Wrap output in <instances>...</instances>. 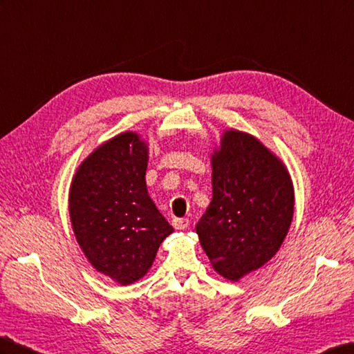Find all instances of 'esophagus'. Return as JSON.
Masks as SVG:
<instances>
[{"label":"esophagus","instance_id":"34e87169","mask_svg":"<svg viewBox=\"0 0 354 354\" xmlns=\"http://www.w3.org/2000/svg\"><path fill=\"white\" fill-rule=\"evenodd\" d=\"M172 227L176 230H186L189 227V219H174L172 221Z\"/></svg>","mask_w":354,"mask_h":354}]
</instances>
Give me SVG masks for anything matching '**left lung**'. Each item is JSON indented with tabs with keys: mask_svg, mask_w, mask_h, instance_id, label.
<instances>
[{
	"mask_svg": "<svg viewBox=\"0 0 354 354\" xmlns=\"http://www.w3.org/2000/svg\"><path fill=\"white\" fill-rule=\"evenodd\" d=\"M212 201L196 234L213 270L239 282L277 255L295 214L286 163L257 136L225 129L210 153Z\"/></svg>",
	"mask_w": 354,
	"mask_h": 354,
	"instance_id": "1",
	"label": "left lung"
}]
</instances>
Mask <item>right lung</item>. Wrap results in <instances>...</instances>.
Returning <instances> with one entry per match:
<instances>
[{
    "label": "right lung",
    "instance_id": "1",
    "mask_svg": "<svg viewBox=\"0 0 354 354\" xmlns=\"http://www.w3.org/2000/svg\"><path fill=\"white\" fill-rule=\"evenodd\" d=\"M149 142L126 131L102 142L76 168L68 216L77 245L94 270L120 286L149 273L172 227L149 195Z\"/></svg>",
    "mask_w": 354,
    "mask_h": 354
}]
</instances>
